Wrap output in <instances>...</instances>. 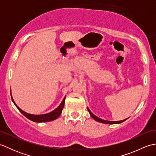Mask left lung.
Masks as SVG:
<instances>
[{
    "instance_id": "obj_1",
    "label": "left lung",
    "mask_w": 156,
    "mask_h": 156,
    "mask_svg": "<svg viewBox=\"0 0 156 156\" xmlns=\"http://www.w3.org/2000/svg\"><path fill=\"white\" fill-rule=\"evenodd\" d=\"M88 111L89 112V113H90V115H91V117L93 118L95 121H98L100 122H102V123H107V124H117V123H121V122H122L123 121H125V120H127V119H124V120H122V121H105V120H103V119H102L101 118H98V117H97V116H95L92 112L89 110V108H88Z\"/></svg>"
}]
</instances>
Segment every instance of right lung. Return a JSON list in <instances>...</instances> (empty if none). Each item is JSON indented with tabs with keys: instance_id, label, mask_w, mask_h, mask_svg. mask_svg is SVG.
Wrapping results in <instances>:
<instances>
[{
	"instance_id": "add662e5",
	"label": "right lung",
	"mask_w": 156,
	"mask_h": 156,
	"mask_svg": "<svg viewBox=\"0 0 156 156\" xmlns=\"http://www.w3.org/2000/svg\"><path fill=\"white\" fill-rule=\"evenodd\" d=\"M11 98L12 102H14V104L15 105V106L17 108L19 111L21 112V113L25 116V117H27V119H30L31 121H33L34 122H47V121H51L53 120H55L57 118H58V117L59 115H61L62 111L63 110V108L64 107V102H65V98L66 97H64V98L63 99V101L62 102V103L60 104V105L59 107L55 108L54 111H53L51 112H49V113L47 114H44V115H31V114H29L27 112H26L25 111H23V110H21L17 105L15 104V101H13V98L11 96Z\"/></svg>"
}]
</instances>
